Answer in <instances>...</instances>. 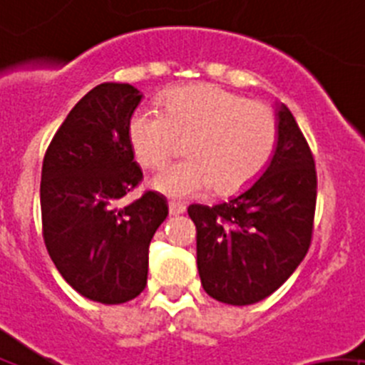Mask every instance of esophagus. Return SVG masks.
Instances as JSON below:
<instances>
[{"mask_svg":"<svg viewBox=\"0 0 365 365\" xmlns=\"http://www.w3.org/2000/svg\"><path fill=\"white\" fill-rule=\"evenodd\" d=\"M168 210H170V214H174V216H178V214H182L184 210H186V205H184L182 202L170 200V202H168Z\"/></svg>","mask_w":365,"mask_h":365,"instance_id":"1","label":"esophagus"}]
</instances>
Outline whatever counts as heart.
<instances>
[{
  "instance_id": "obj_1",
  "label": "heart",
  "mask_w": 365,
  "mask_h": 365,
  "mask_svg": "<svg viewBox=\"0 0 365 365\" xmlns=\"http://www.w3.org/2000/svg\"><path fill=\"white\" fill-rule=\"evenodd\" d=\"M128 140L138 163L160 168L187 142L190 160L165 168L153 186L172 197L242 191L262 175L277 145L279 126L269 105L220 86L193 84L167 93L163 110L138 107L128 119Z\"/></svg>"
}]
</instances>
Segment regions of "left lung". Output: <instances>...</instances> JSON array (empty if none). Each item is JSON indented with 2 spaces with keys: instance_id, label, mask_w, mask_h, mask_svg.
Masks as SVG:
<instances>
[{
  "instance_id": "left-lung-1",
  "label": "left lung",
  "mask_w": 365,
  "mask_h": 365,
  "mask_svg": "<svg viewBox=\"0 0 365 365\" xmlns=\"http://www.w3.org/2000/svg\"><path fill=\"white\" fill-rule=\"evenodd\" d=\"M276 151L262 178L232 200L193 204L197 265L212 299L247 306L294 274L313 237L317 168L306 137L287 105L277 108Z\"/></svg>"
}]
</instances>
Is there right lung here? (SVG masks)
Listing matches in <instances>:
<instances>
[{"label": "right lung", "mask_w": 365, "mask_h": 365, "mask_svg": "<svg viewBox=\"0 0 365 365\" xmlns=\"http://www.w3.org/2000/svg\"><path fill=\"white\" fill-rule=\"evenodd\" d=\"M140 98L130 84L96 86L71 108L43 156L45 247L66 283L101 304L128 302L144 290L149 244L168 214L156 191L119 205L142 181L126 133Z\"/></svg>", "instance_id": "right-lung-1"}]
</instances>
